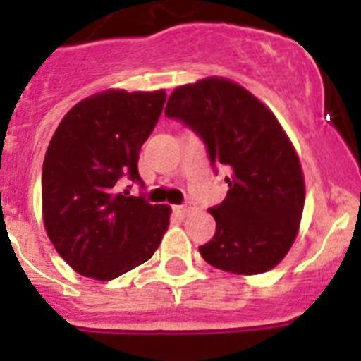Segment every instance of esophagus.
Masks as SVG:
<instances>
[{"label":"esophagus","instance_id":"obj_1","mask_svg":"<svg viewBox=\"0 0 361 361\" xmlns=\"http://www.w3.org/2000/svg\"><path fill=\"white\" fill-rule=\"evenodd\" d=\"M174 209H176V213L181 214V216H185L187 213H190V211L195 209V204H192V202H189V200H187V202H183V204H181V205H176Z\"/></svg>","mask_w":361,"mask_h":361}]
</instances>
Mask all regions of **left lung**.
<instances>
[{"instance_id":"8db88e82","label":"left lung","mask_w":361,"mask_h":361,"mask_svg":"<svg viewBox=\"0 0 361 361\" xmlns=\"http://www.w3.org/2000/svg\"><path fill=\"white\" fill-rule=\"evenodd\" d=\"M165 115L204 141L214 172L227 171L226 200L209 209L216 231L198 247L205 262L240 275L277 266L298 237L305 180L275 115L247 90L216 77L176 87Z\"/></svg>"}]
</instances>
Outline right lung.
I'll list each match as a JSON object with an SVG mask.
<instances>
[{
    "label": "right lung",
    "mask_w": 361,
    "mask_h": 361,
    "mask_svg": "<svg viewBox=\"0 0 361 361\" xmlns=\"http://www.w3.org/2000/svg\"><path fill=\"white\" fill-rule=\"evenodd\" d=\"M163 104V90L99 93L73 106L51 139L42 169L45 231L84 277L111 281L143 264L166 231L169 205L121 192L123 180L143 189L139 150Z\"/></svg>",
    "instance_id": "right-lung-1"
}]
</instances>
